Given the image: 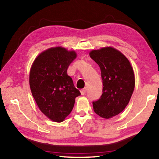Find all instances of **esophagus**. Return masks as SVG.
<instances>
[{
  "instance_id": "obj_1",
  "label": "esophagus",
  "mask_w": 159,
  "mask_h": 159,
  "mask_svg": "<svg viewBox=\"0 0 159 159\" xmlns=\"http://www.w3.org/2000/svg\"><path fill=\"white\" fill-rule=\"evenodd\" d=\"M85 92H86V89H85V88H83V89L80 90V93H81L82 95H84L85 94Z\"/></svg>"
}]
</instances>
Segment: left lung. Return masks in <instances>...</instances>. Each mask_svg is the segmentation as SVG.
<instances>
[{
    "instance_id": "1",
    "label": "left lung",
    "mask_w": 159,
    "mask_h": 159,
    "mask_svg": "<svg viewBox=\"0 0 159 159\" xmlns=\"http://www.w3.org/2000/svg\"><path fill=\"white\" fill-rule=\"evenodd\" d=\"M90 57L100 67L103 90L100 99L93 102V109L108 119L120 114L133 95L135 79L128 58L116 48L104 47L91 50Z\"/></svg>"
}]
</instances>
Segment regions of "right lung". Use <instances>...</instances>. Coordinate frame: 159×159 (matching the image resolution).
<instances>
[{"instance_id":"right-lung-1","label":"right lung","mask_w":159,"mask_h":159,"mask_svg":"<svg viewBox=\"0 0 159 159\" xmlns=\"http://www.w3.org/2000/svg\"><path fill=\"white\" fill-rule=\"evenodd\" d=\"M77 54L57 46L43 51L35 59L29 72V85L36 104L45 116L60 123L73 109L80 95L66 71Z\"/></svg>"}]
</instances>
